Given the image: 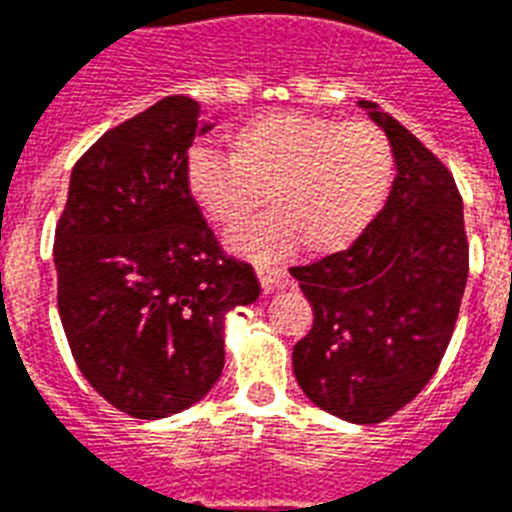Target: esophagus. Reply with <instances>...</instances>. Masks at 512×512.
Instances as JSON below:
<instances>
[{"label": "esophagus", "instance_id": "obj_1", "mask_svg": "<svg viewBox=\"0 0 512 512\" xmlns=\"http://www.w3.org/2000/svg\"><path fill=\"white\" fill-rule=\"evenodd\" d=\"M257 279H260V287L265 289V292H271L276 284H279L281 279H284V271L281 268H276V265H257Z\"/></svg>", "mask_w": 512, "mask_h": 512}]
</instances>
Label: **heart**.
<instances>
[{"instance_id": "obj_1", "label": "heart", "mask_w": 512, "mask_h": 512, "mask_svg": "<svg viewBox=\"0 0 512 512\" xmlns=\"http://www.w3.org/2000/svg\"><path fill=\"white\" fill-rule=\"evenodd\" d=\"M231 159L193 148L185 191L209 223L236 231L263 207L271 215L231 236L236 252L279 260L303 241L311 255L356 244L385 207L393 148L369 122L276 111L241 124L228 138Z\"/></svg>"}]
</instances>
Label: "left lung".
Instances as JSON below:
<instances>
[{
  "label": "left lung",
  "instance_id": "left-lung-1",
  "mask_svg": "<svg viewBox=\"0 0 512 512\" xmlns=\"http://www.w3.org/2000/svg\"><path fill=\"white\" fill-rule=\"evenodd\" d=\"M358 106L388 135L396 180L356 244L289 271L313 308L292 366L324 412L377 425L409 404L444 358L468 281V236L452 172L377 103Z\"/></svg>",
  "mask_w": 512,
  "mask_h": 512
}]
</instances>
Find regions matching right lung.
<instances>
[{"instance_id":"right-lung-1","label":"right lung","mask_w":512,"mask_h":512,"mask_svg":"<svg viewBox=\"0 0 512 512\" xmlns=\"http://www.w3.org/2000/svg\"><path fill=\"white\" fill-rule=\"evenodd\" d=\"M201 106L170 95L74 164L55 228L58 311L84 380L119 412L159 420L207 396L225 313L252 305V265L225 257L185 191Z\"/></svg>"}]
</instances>
